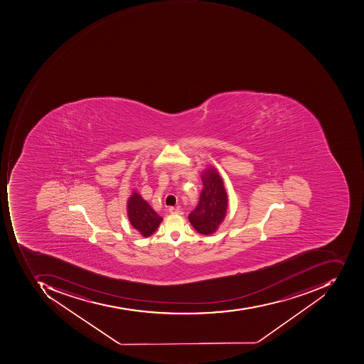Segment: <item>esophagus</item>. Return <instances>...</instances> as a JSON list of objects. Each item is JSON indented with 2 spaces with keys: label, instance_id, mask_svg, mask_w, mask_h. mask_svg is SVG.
I'll list each match as a JSON object with an SVG mask.
<instances>
[{
  "label": "esophagus",
  "instance_id": "1",
  "mask_svg": "<svg viewBox=\"0 0 364 364\" xmlns=\"http://www.w3.org/2000/svg\"><path fill=\"white\" fill-rule=\"evenodd\" d=\"M169 213H171V214H183V211H181V209H179V208L171 207V208H169Z\"/></svg>",
  "mask_w": 364,
  "mask_h": 364
}]
</instances>
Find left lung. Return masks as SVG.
Here are the masks:
<instances>
[{
	"mask_svg": "<svg viewBox=\"0 0 364 364\" xmlns=\"http://www.w3.org/2000/svg\"><path fill=\"white\" fill-rule=\"evenodd\" d=\"M201 178L203 189L199 203L189 214V221L202 235H211L225 218L228 195L220 173L213 167L205 169Z\"/></svg>",
	"mask_w": 364,
	"mask_h": 364,
	"instance_id": "8db88e82",
	"label": "left lung"
}]
</instances>
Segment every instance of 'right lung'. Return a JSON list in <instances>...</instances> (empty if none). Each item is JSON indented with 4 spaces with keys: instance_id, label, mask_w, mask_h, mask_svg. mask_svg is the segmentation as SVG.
<instances>
[{
    "instance_id": "obj_1",
    "label": "right lung",
    "mask_w": 364,
    "mask_h": 364,
    "mask_svg": "<svg viewBox=\"0 0 364 364\" xmlns=\"http://www.w3.org/2000/svg\"><path fill=\"white\" fill-rule=\"evenodd\" d=\"M127 210L131 225L144 237L152 235L163 220L136 191L129 198Z\"/></svg>"
}]
</instances>
